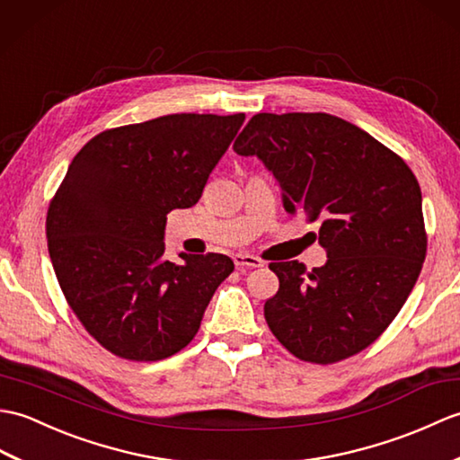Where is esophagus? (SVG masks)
I'll use <instances>...</instances> for the list:
<instances>
[{"label":"esophagus","instance_id":"esophagus-1","mask_svg":"<svg viewBox=\"0 0 460 460\" xmlns=\"http://www.w3.org/2000/svg\"><path fill=\"white\" fill-rule=\"evenodd\" d=\"M234 263H236V268H263V261L256 256H250V253H234Z\"/></svg>","mask_w":460,"mask_h":460}]
</instances>
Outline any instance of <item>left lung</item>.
Wrapping results in <instances>:
<instances>
[{
	"label": "left lung",
	"mask_w": 460,
	"mask_h": 460,
	"mask_svg": "<svg viewBox=\"0 0 460 460\" xmlns=\"http://www.w3.org/2000/svg\"><path fill=\"white\" fill-rule=\"evenodd\" d=\"M281 189L283 208L319 222L321 268L270 263L271 332L301 360L331 364L364 350L403 307L427 252L421 189L402 157L331 114H256L234 141Z\"/></svg>",
	"instance_id": "8db88e82"
}]
</instances>
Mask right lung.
<instances>
[{"label":"right lung","mask_w":460,"mask_h":460,"mask_svg":"<svg viewBox=\"0 0 460 460\" xmlns=\"http://www.w3.org/2000/svg\"><path fill=\"white\" fill-rule=\"evenodd\" d=\"M243 114H171L102 131L76 153L47 214L49 256L70 309L116 356L169 358L195 339L224 253L165 258L167 214L199 202Z\"/></svg>","instance_id":"right-lung-1"}]
</instances>
